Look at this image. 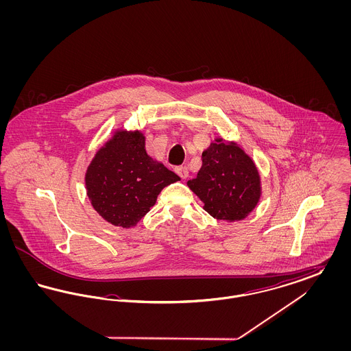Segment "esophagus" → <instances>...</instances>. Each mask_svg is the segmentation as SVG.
<instances>
[{"instance_id":"1","label":"esophagus","mask_w":351,"mask_h":351,"mask_svg":"<svg viewBox=\"0 0 351 351\" xmlns=\"http://www.w3.org/2000/svg\"><path fill=\"white\" fill-rule=\"evenodd\" d=\"M176 173L182 178V179H186L188 178V175H189V172H188V168L186 167H179L176 168Z\"/></svg>"}]
</instances>
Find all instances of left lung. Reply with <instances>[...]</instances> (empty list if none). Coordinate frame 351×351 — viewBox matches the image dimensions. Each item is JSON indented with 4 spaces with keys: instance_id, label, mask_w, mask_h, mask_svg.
I'll return each instance as SVG.
<instances>
[{
    "instance_id": "1",
    "label": "left lung",
    "mask_w": 351,
    "mask_h": 351,
    "mask_svg": "<svg viewBox=\"0 0 351 351\" xmlns=\"http://www.w3.org/2000/svg\"><path fill=\"white\" fill-rule=\"evenodd\" d=\"M188 186L202 201L204 210L221 221H241L262 196L258 168L235 142L216 138L202 152V166Z\"/></svg>"
}]
</instances>
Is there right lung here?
Returning a JSON list of instances; mask_svg holds the SVG:
<instances>
[{
  "mask_svg": "<svg viewBox=\"0 0 351 351\" xmlns=\"http://www.w3.org/2000/svg\"><path fill=\"white\" fill-rule=\"evenodd\" d=\"M180 178L147 155L145 135L118 129L95 154L85 172L93 209L114 226L130 229L155 205L165 186Z\"/></svg>",
  "mask_w": 351,
  "mask_h": 351,
  "instance_id": "right-lung-1",
  "label": "right lung"
}]
</instances>
